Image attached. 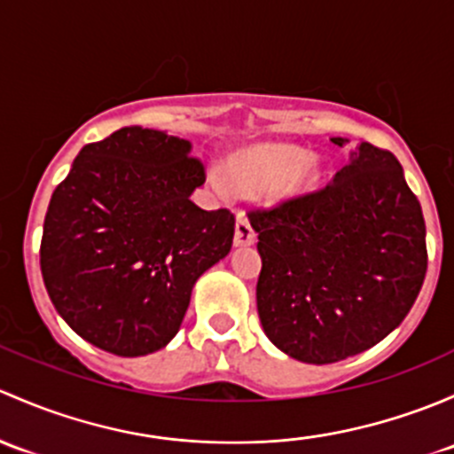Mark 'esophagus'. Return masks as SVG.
Masks as SVG:
<instances>
[{"mask_svg": "<svg viewBox=\"0 0 454 454\" xmlns=\"http://www.w3.org/2000/svg\"><path fill=\"white\" fill-rule=\"evenodd\" d=\"M255 238H258V233H255V229L251 227L249 216H247L245 212H238V216H236V233H233V242H236V247L254 245Z\"/></svg>", "mask_w": 454, "mask_h": 454, "instance_id": "1", "label": "esophagus"}]
</instances>
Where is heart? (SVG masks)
<instances>
[{"mask_svg": "<svg viewBox=\"0 0 454 454\" xmlns=\"http://www.w3.org/2000/svg\"><path fill=\"white\" fill-rule=\"evenodd\" d=\"M231 172L238 188L247 190V192H262V190L270 188L281 174L278 192L295 194L312 188L317 175H319V163L312 155H306L301 148L286 146V144H264V146H255L233 157ZM214 185L221 192L227 190V181L223 176H214Z\"/></svg>", "mask_w": 454, "mask_h": 454, "instance_id": "heart-1", "label": "heart"}]
</instances>
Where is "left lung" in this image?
Listing matches in <instances>:
<instances>
[{"label": "left lung", "mask_w": 454, "mask_h": 454, "mask_svg": "<svg viewBox=\"0 0 454 454\" xmlns=\"http://www.w3.org/2000/svg\"><path fill=\"white\" fill-rule=\"evenodd\" d=\"M249 218L262 255V328L297 361L325 365L365 352L398 328L419 295L427 225L385 148L361 144L319 190L251 209Z\"/></svg>", "instance_id": "left-lung-1"}]
</instances>
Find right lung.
Returning <instances> with one entry per match:
<instances>
[{
	"label": "right lung",
	"mask_w": 454,
	"mask_h": 454,
	"mask_svg": "<svg viewBox=\"0 0 454 454\" xmlns=\"http://www.w3.org/2000/svg\"><path fill=\"white\" fill-rule=\"evenodd\" d=\"M188 139L124 126L87 144L50 199L41 273L78 336L118 356L161 349L196 279L231 249L236 218L190 199L205 166Z\"/></svg>",
	"instance_id": "obj_1"
}]
</instances>
